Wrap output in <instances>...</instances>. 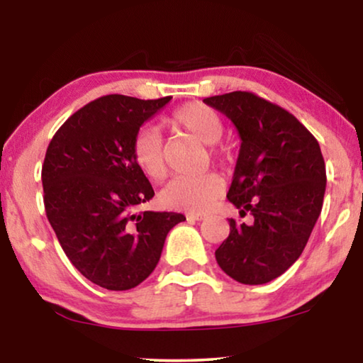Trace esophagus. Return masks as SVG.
Segmentation results:
<instances>
[{"label":"esophagus","instance_id":"obj_1","mask_svg":"<svg viewBox=\"0 0 363 363\" xmlns=\"http://www.w3.org/2000/svg\"><path fill=\"white\" fill-rule=\"evenodd\" d=\"M206 215H203V213H188L186 215V220L188 221H201L205 220Z\"/></svg>","mask_w":363,"mask_h":363}]
</instances>
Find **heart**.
Here are the masks:
<instances>
[{"instance_id": "1", "label": "heart", "mask_w": 363, "mask_h": 363, "mask_svg": "<svg viewBox=\"0 0 363 363\" xmlns=\"http://www.w3.org/2000/svg\"><path fill=\"white\" fill-rule=\"evenodd\" d=\"M170 125L190 132L205 145H215L225 132L221 117L203 104H186L172 113ZM218 157L223 153L215 152ZM132 155L137 167L150 178L162 180L167 175L162 138L153 128H142L133 138ZM225 190V183L215 173L201 177H178L162 191V201L168 208L200 213L210 208Z\"/></svg>"}]
</instances>
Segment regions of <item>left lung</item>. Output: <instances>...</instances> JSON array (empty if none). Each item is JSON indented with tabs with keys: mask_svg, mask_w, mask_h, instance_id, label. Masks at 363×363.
<instances>
[{
	"mask_svg": "<svg viewBox=\"0 0 363 363\" xmlns=\"http://www.w3.org/2000/svg\"><path fill=\"white\" fill-rule=\"evenodd\" d=\"M241 138L228 200L252 223L230 220V236L215 256L241 284H266L289 269L304 251L320 215L325 163L319 142L284 108L252 92L208 97Z\"/></svg>",
	"mask_w": 363,
	"mask_h": 363,
	"instance_id": "left-lung-1",
	"label": "left lung"
}]
</instances>
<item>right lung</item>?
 Instances as JSON below:
<instances>
[{
    "mask_svg": "<svg viewBox=\"0 0 363 363\" xmlns=\"http://www.w3.org/2000/svg\"><path fill=\"white\" fill-rule=\"evenodd\" d=\"M170 99H96L48 147L41 172L48 220L72 266L104 289L127 291L145 281L168 231L185 221L182 213L137 211L155 191L133 160V138Z\"/></svg>",
    "mask_w": 363,
    "mask_h": 363,
    "instance_id": "obj_1",
    "label": "right lung"
}]
</instances>
